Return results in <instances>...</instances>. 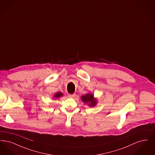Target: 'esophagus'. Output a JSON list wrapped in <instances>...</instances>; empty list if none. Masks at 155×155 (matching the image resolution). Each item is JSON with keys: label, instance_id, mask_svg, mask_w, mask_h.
I'll return each mask as SVG.
<instances>
[{"label": "esophagus", "instance_id": "34e87169", "mask_svg": "<svg viewBox=\"0 0 155 155\" xmlns=\"http://www.w3.org/2000/svg\"><path fill=\"white\" fill-rule=\"evenodd\" d=\"M75 96V94H69V95H68V97H70V98H73Z\"/></svg>", "mask_w": 155, "mask_h": 155}]
</instances>
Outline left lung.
<instances>
[{
  "label": "left lung",
  "mask_w": 155,
  "mask_h": 155,
  "mask_svg": "<svg viewBox=\"0 0 155 155\" xmlns=\"http://www.w3.org/2000/svg\"><path fill=\"white\" fill-rule=\"evenodd\" d=\"M81 101L85 104H87L89 107H95L97 104V101L94 97V95L89 92L88 94L82 95L81 97Z\"/></svg>",
  "instance_id": "obj_1"
}]
</instances>
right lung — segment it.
Returning <instances> with one entry per match:
<instances>
[{"label": "right lung", "instance_id": "right-lung-1", "mask_svg": "<svg viewBox=\"0 0 155 155\" xmlns=\"http://www.w3.org/2000/svg\"><path fill=\"white\" fill-rule=\"evenodd\" d=\"M63 96V94L62 92H56L55 94H54L53 98H54V99H58L59 97H60L61 96Z\"/></svg>", "mask_w": 155, "mask_h": 155}]
</instances>
